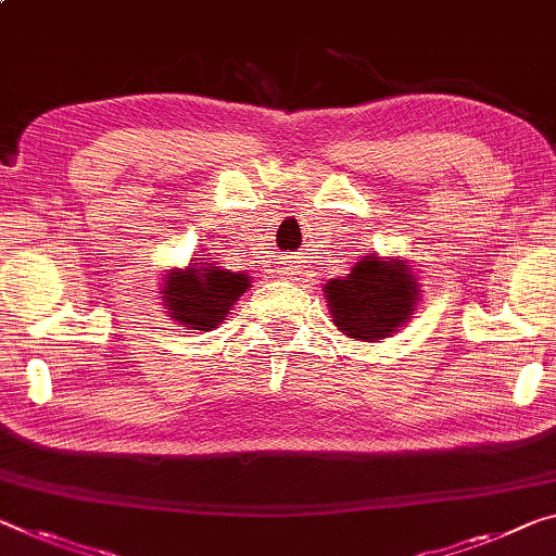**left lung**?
<instances>
[{
    "instance_id": "8db88e82",
    "label": "left lung",
    "mask_w": 556,
    "mask_h": 556,
    "mask_svg": "<svg viewBox=\"0 0 556 556\" xmlns=\"http://www.w3.org/2000/svg\"><path fill=\"white\" fill-rule=\"evenodd\" d=\"M420 278L403 255L367 253L345 278H330L323 298L332 326L363 343H382L403 330L420 305Z\"/></svg>"
}]
</instances>
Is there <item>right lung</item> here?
I'll return each instance as SVG.
<instances>
[{
    "label": "right lung",
    "instance_id": "add662e5",
    "mask_svg": "<svg viewBox=\"0 0 556 556\" xmlns=\"http://www.w3.org/2000/svg\"><path fill=\"white\" fill-rule=\"evenodd\" d=\"M249 288V273L228 270L216 258H191L189 266L164 273L159 298L164 313L184 330L208 332L228 320L238 298Z\"/></svg>",
    "mask_w": 556,
    "mask_h": 556
}]
</instances>
